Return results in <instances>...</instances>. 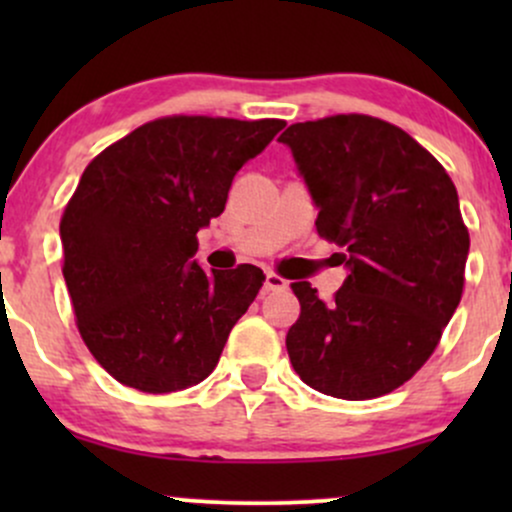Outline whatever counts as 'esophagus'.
Segmentation results:
<instances>
[{
  "label": "esophagus",
  "mask_w": 512,
  "mask_h": 512,
  "mask_svg": "<svg viewBox=\"0 0 512 512\" xmlns=\"http://www.w3.org/2000/svg\"><path fill=\"white\" fill-rule=\"evenodd\" d=\"M289 286V281L284 276H279L276 272H267V279H264V289L267 291H281Z\"/></svg>",
  "instance_id": "34e87169"
}]
</instances>
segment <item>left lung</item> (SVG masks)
Listing matches in <instances>:
<instances>
[{"instance_id":"8db88e82","label":"left lung","mask_w":512,"mask_h":512,"mask_svg":"<svg viewBox=\"0 0 512 512\" xmlns=\"http://www.w3.org/2000/svg\"><path fill=\"white\" fill-rule=\"evenodd\" d=\"M289 144L317 204V236L346 248L330 301L291 284L286 334L305 385L339 399L397 390L431 358L460 305L469 231L450 175L402 127L370 115L296 122Z\"/></svg>"}]
</instances>
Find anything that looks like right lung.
I'll return each mask as SVG.
<instances>
[{
	"mask_svg": "<svg viewBox=\"0 0 512 512\" xmlns=\"http://www.w3.org/2000/svg\"><path fill=\"white\" fill-rule=\"evenodd\" d=\"M284 125L158 117L86 166L60 221L62 274L81 339L117 383L163 395L216 368L264 274L255 264L204 272L190 260L197 231Z\"/></svg>",
	"mask_w": 512,
	"mask_h": 512,
	"instance_id": "obj_1",
	"label": "right lung"
}]
</instances>
